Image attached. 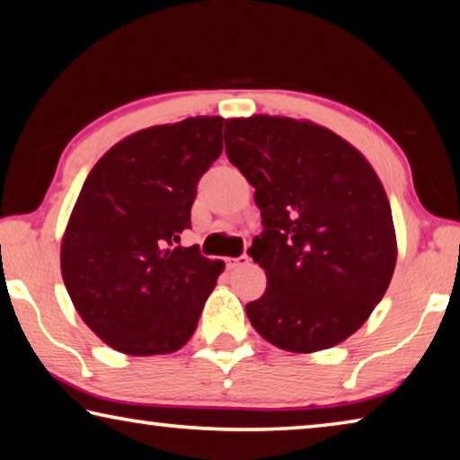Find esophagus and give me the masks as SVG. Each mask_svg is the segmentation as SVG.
Returning a JSON list of instances; mask_svg holds the SVG:
<instances>
[{"mask_svg": "<svg viewBox=\"0 0 460 460\" xmlns=\"http://www.w3.org/2000/svg\"><path fill=\"white\" fill-rule=\"evenodd\" d=\"M247 261H249L247 255H239V258H227V260H225V263H227V270H235L239 266H245Z\"/></svg>", "mask_w": 460, "mask_h": 460, "instance_id": "34e87169", "label": "esophagus"}]
</instances>
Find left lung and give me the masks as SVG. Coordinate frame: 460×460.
<instances>
[{"label":"left lung","mask_w":460,"mask_h":460,"mask_svg":"<svg viewBox=\"0 0 460 460\" xmlns=\"http://www.w3.org/2000/svg\"><path fill=\"white\" fill-rule=\"evenodd\" d=\"M225 152L266 227L249 249L268 278L245 306L253 329L290 353L339 345L384 298L398 260L377 172L329 128L279 115L225 121Z\"/></svg>","instance_id":"1"}]
</instances>
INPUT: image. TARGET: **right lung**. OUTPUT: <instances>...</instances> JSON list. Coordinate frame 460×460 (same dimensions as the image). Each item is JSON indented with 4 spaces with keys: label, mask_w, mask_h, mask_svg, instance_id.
<instances>
[{
    "label": "right lung",
    "mask_w": 460,
    "mask_h": 460,
    "mask_svg": "<svg viewBox=\"0 0 460 460\" xmlns=\"http://www.w3.org/2000/svg\"><path fill=\"white\" fill-rule=\"evenodd\" d=\"M219 115L129 134L84 181L60 243L76 313L115 351L147 357L184 347L225 261L181 247L197 184L223 150Z\"/></svg>",
    "instance_id": "1"
}]
</instances>
